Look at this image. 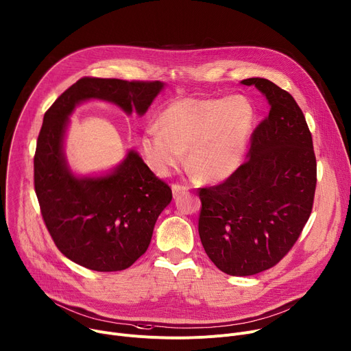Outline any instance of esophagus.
I'll return each mask as SVG.
<instances>
[{
	"label": "esophagus",
	"instance_id": "34e87169",
	"mask_svg": "<svg viewBox=\"0 0 351 351\" xmlns=\"http://www.w3.org/2000/svg\"><path fill=\"white\" fill-rule=\"evenodd\" d=\"M186 191H189V187H187V186H182V184H179V183L172 184V193H173V197L179 195L180 193H186Z\"/></svg>",
	"mask_w": 351,
	"mask_h": 351
}]
</instances>
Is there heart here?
I'll return each mask as SVG.
<instances>
[{"instance_id":"heart-1","label":"heart","mask_w":351,"mask_h":351,"mask_svg":"<svg viewBox=\"0 0 351 351\" xmlns=\"http://www.w3.org/2000/svg\"><path fill=\"white\" fill-rule=\"evenodd\" d=\"M256 119L243 95L228 98L187 97L171 103L158 126L145 128L141 147L158 175H171L184 160L206 182L225 180L240 167Z\"/></svg>"}]
</instances>
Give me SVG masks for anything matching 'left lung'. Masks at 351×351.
<instances>
[{
  "instance_id": "8db88e82",
  "label": "left lung",
  "mask_w": 351,
  "mask_h": 351,
  "mask_svg": "<svg viewBox=\"0 0 351 351\" xmlns=\"http://www.w3.org/2000/svg\"><path fill=\"white\" fill-rule=\"evenodd\" d=\"M269 114L252 134L247 161L223 183L199 189L198 234L225 274L250 276L276 265L307 223L317 186L313 137L294 98L268 79L250 77Z\"/></svg>"
}]
</instances>
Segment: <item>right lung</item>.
<instances>
[{
	"instance_id": "1",
	"label": "right lung",
	"mask_w": 351,
	"mask_h": 351,
	"mask_svg": "<svg viewBox=\"0 0 351 351\" xmlns=\"http://www.w3.org/2000/svg\"><path fill=\"white\" fill-rule=\"evenodd\" d=\"M162 88L158 80L82 77L44 114L34 154V190L56 245L82 267L98 272L129 268L148 248L172 190L133 149L107 175H73L64 153L69 115L77 104L95 98L141 117Z\"/></svg>"
}]
</instances>
